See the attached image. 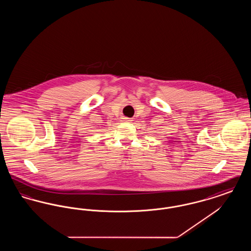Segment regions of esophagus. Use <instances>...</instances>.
Listing matches in <instances>:
<instances>
[{
	"label": "esophagus",
	"instance_id": "esophagus-1",
	"mask_svg": "<svg viewBox=\"0 0 251 251\" xmlns=\"http://www.w3.org/2000/svg\"><path fill=\"white\" fill-rule=\"evenodd\" d=\"M124 121H131V119H128V118H124Z\"/></svg>",
	"mask_w": 251,
	"mask_h": 251
}]
</instances>
